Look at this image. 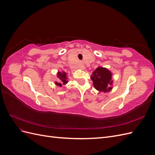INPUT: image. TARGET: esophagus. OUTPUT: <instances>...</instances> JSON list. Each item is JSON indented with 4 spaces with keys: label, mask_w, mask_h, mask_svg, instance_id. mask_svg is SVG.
<instances>
[{
    "label": "esophagus",
    "mask_w": 155,
    "mask_h": 155,
    "mask_svg": "<svg viewBox=\"0 0 155 155\" xmlns=\"http://www.w3.org/2000/svg\"><path fill=\"white\" fill-rule=\"evenodd\" d=\"M79 68L81 70H84V68H85V66H84V64L83 63H80L79 64Z\"/></svg>",
    "instance_id": "esophagus-1"
}]
</instances>
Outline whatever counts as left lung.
I'll list each match as a JSON object with an SVG mask.
<instances>
[{"mask_svg":"<svg viewBox=\"0 0 155 155\" xmlns=\"http://www.w3.org/2000/svg\"><path fill=\"white\" fill-rule=\"evenodd\" d=\"M93 85L97 91L108 92L112 89V73L105 67H98L91 74Z\"/></svg>","mask_w":155,"mask_h":155,"instance_id":"8db88e82","label":"left lung"}]
</instances>
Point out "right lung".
Returning a JSON list of instances; mask_svg holds the SVG:
<instances>
[{"label": "right lung", "instance_id": "obj_1", "mask_svg": "<svg viewBox=\"0 0 155 155\" xmlns=\"http://www.w3.org/2000/svg\"><path fill=\"white\" fill-rule=\"evenodd\" d=\"M57 78L59 79V82L55 81V85L59 86V87H62L63 85H66V84L68 82V76H67V73H66L64 71H58L57 72Z\"/></svg>", "mask_w": 155, "mask_h": 155}]
</instances>
